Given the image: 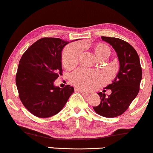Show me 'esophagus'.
Returning <instances> with one entry per match:
<instances>
[{
  "label": "esophagus",
  "instance_id": "obj_1",
  "mask_svg": "<svg viewBox=\"0 0 153 153\" xmlns=\"http://www.w3.org/2000/svg\"><path fill=\"white\" fill-rule=\"evenodd\" d=\"M75 91H79V92H80L81 94H84V95H86V96L89 95V93H88V92L84 91H83V90H81V89H79V88H75Z\"/></svg>",
  "mask_w": 153,
  "mask_h": 153
}]
</instances>
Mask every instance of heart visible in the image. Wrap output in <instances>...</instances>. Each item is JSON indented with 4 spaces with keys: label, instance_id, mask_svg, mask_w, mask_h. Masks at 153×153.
Returning <instances> with one entry per match:
<instances>
[{
    "label": "heart",
    "instance_id": "1",
    "mask_svg": "<svg viewBox=\"0 0 153 153\" xmlns=\"http://www.w3.org/2000/svg\"><path fill=\"white\" fill-rule=\"evenodd\" d=\"M94 54L99 59L108 58L111 54V49L104 43H97L91 47ZM79 45H68L62 52V64L66 68H71L76 65L81 54ZM71 82L76 87L84 90H91L103 84L105 77L103 73L97 71L79 69L71 74Z\"/></svg>",
    "mask_w": 153,
    "mask_h": 153
}]
</instances>
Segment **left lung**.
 <instances>
[{
	"label": "left lung",
	"instance_id": "obj_1",
	"mask_svg": "<svg viewBox=\"0 0 153 153\" xmlns=\"http://www.w3.org/2000/svg\"><path fill=\"white\" fill-rule=\"evenodd\" d=\"M110 44L117 53L119 71L111 84L105 88L111 89L108 97L102 92L98 94L101 102L94 107L96 113L107 118H114L123 114L137 97L142 79V68L137 52L129 43L116 37H101Z\"/></svg>",
	"mask_w": 153,
	"mask_h": 153
}]
</instances>
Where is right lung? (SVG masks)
Listing matches in <instances>:
<instances>
[{"mask_svg":"<svg viewBox=\"0 0 153 153\" xmlns=\"http://www.w3.org/2000/svg\"><path fill=\"white\" fill-rule=\"evenodd\" d=\"M68 43L59 38H41L19 62L16 78L19 97L34 116L48 118L58 114L74 92L70 85L61 88L54 84L62 74V52Z\"/></svg>","mask_w":153,"mask_h":153,"instance_id":"add662e5","label":"right lung"}]
</instances>
